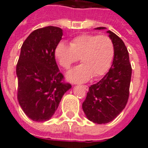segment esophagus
Listing matches in <instances>:
<instances>
[{
    "mask_svg": "<svg viewBox=\"0 0 148 148\" xmlns=\"http://www.w3.org/2000/svg\"><path fill=\"white\" fill-rule=\"evenodd\" d=\"M82 86L83 88H84L85 90H86V91L88 90V86H87V85H82Z\"/></svg>",
    "mask_w": 148,
    "mask_h": 148,
    "instance_id": "1",
    "label": "esophagus"
}]
</instances>
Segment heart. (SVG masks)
<instances>
[{"mask_svg": "<svg viewBox=\"0 0 148 148\" xmlns=\"http://www.w3.org/2000/svg\"><path fill=\"white\" fill-rule=\"evenodd\" d=\"M55 56L63 68L68 69L79 60L82 64L66 74L73 82H85L92 77H99L108 71L114 56V45L106 35L82 34L72 39L70 45L61 41L55 49Z\"/></svg>", "mask_w": 148, "mask_h": 148, "instance_id": "1", "label": "heart"}]
</instances>
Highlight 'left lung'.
Returning <instances> with one entry per match:
<instances>
[{
	"instance_id": "left-lung-1",
	"label": "left lung",
	"mask_w": 148,
	"mask_h": 148,
	"mask_svg": "<svg viewBox=\"0 0 148 148\" xmlns=\"http://www.w3.org/2000/svg\"><path fill=\"white\" fill-rule=\"evenodd\" d=\"M107 33L113 42V63L104 77L89 87L82 103L87 119L97 124L110 122L123 110L129 99L132 76L129 52L123 40L110 30Z\"/></svg>"
}]
</instances>
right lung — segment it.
I'll return each instance as SVG.
<instances>
[{"mask_svg": "<svg viewBox=\"0 0 148 148\" xmlns=\"http://www.w3.org/2000/svg\"><path fill=\"white\" fill-rule=\"evenodd\" d=\"M63 29L49 27L35 29L21 47L16 66L18 98L24 113L35 121H45L57 110L66 91L63 75L55 59V49L62 39Z\"/></svg>", "mask_w": 148, "mask_h": 148, "instance_id": "right-lung-1", "label": "right lung"}]
</instances>
